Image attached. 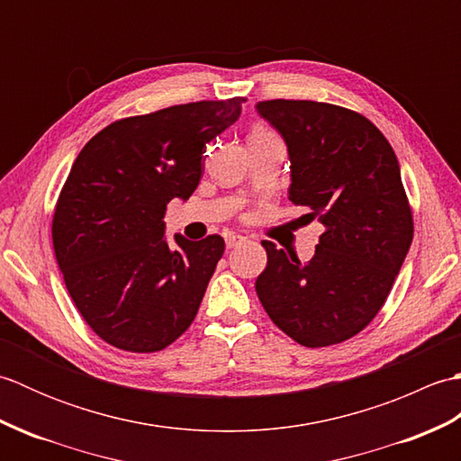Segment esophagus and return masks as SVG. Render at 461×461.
Instances as JSON below:
<instances>
[{
	"instance_id": "esophagus-1",
	"label": "esophagus",
	"mask_w": 461,
	"mask_h": 461,
	"mask_svg": "<svg viewBox=\"0 0 461 461\" xmlns=\"http://www.w3.org/2000/svg\"><path fill=\"white\" fill-rule=\"evenodd\" d=\"M246 240H248V238L240 236V233H231V236L225 238V246H228V248H236V246H240V243H243Z\"/></svg>"
}]
</instances>
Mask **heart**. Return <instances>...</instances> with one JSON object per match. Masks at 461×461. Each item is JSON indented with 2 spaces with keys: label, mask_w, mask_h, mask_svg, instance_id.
Returning a JSON list of instances; mask_svg holds the SVG:
<instances>
[{
  "label": "heart",
  "mask_w": 461,
  "mask_h": 461,
  "mask_svg": "<svg viewBox=\"0 0 461 461\" xmlns=\"http://www.w3.org/2000/svg\"><path fill=\"white\" fill-rule=\"evenodd\" d=\"M256 134H269L267 131H263V129H256V131H253L249 136H256Z\"/></svg>",
  "instance_id": "obj_1"
}]
</instances>
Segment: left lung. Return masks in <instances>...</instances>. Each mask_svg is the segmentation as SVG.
<instances>
[{"label":"left lung","instance_id":"1","mask_svg":"<svg viewBox=\"0 0 461 461\" xmlns=\"http://www.w3.org/2000/svg\"><path fill=\"white\" fill-rule=\"evenodd\" d=\"M256 111L287 144L289 200L325 228L307 263L263 241L258 297L299 345H337L376 317L412 243L398 158L375 124L342 106L276 99Z\"/></svg>","mask_w":461,"mask_h":461}]
</instances>
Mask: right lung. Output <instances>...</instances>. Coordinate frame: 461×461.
I'll return each instance as SVG.
<instances>
[{
	"mask_svg": "<svg viewBox=\"0 0 461 461\" xmlns=\"http://www.w3.org/2000/svg\"><path fill=\"white\" fill-rule=\"evenodd\" d=\"M246 99L200 101L131 116L85 144L59 195L53 248L68 295L96 335L156 352L192 325L223 256L220 236L166 241L170 200H188L205 144L240 119Z\"/></svg>",
	"mask_w": 461,
	"mask_h": 461,
	"instance_id": "1",
	"label": "right lung"
}]
</instances>
